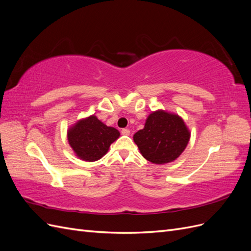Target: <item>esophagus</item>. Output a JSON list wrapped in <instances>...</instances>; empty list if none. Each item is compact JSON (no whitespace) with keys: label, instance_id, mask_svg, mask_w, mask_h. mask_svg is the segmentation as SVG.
I'll return each instance as SVG.
<instances>
[{"label":"esophagus","instance_id":"obj_1","mask_svg":"<svg viewBox=\"0 0 251 251\" xmlns=\"http://www.w3.org/2000/svg\"><path fill=\"white\" fill-rule=\"evenodd\" d=\"M130 130H128V128H123V130H121V134L123 135H126V136H128L130 135Z\"/></svg>","mask_w":251,"mask_h":251}]
</instances>
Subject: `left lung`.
Segmentation results:
<instances>
[{"label": "left lung", "mask_w": 251, "mask_h": 251, "mask_svg": "<svg viewBox=\"0 0 251 251\" xmlns=\"http://www.w3.org/2000/svg\"><path fill=\"white\" fill-rule=\"evenodd\" d=\"M191 137L177 114L158 110L151 113L142 130L134 135L141 155L155 164L172 162L182 154Z\"/></svg>", "instance_id": "obj_1"}]
</instances>
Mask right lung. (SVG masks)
<instances>
[{
	"label": "right lung",
	"instance_id": "1",
	"mask_svg": "<svg viewBox=\"0 0 251 251\" xmlns=\"http://www.w3.org/2000/svg\"><path fill=\"white\" fill-rule=\"evenodd\" d=\"M115 127L105 126L95 115L78 120L68 130V141L76 156L85 161H96L107 154L111 143L119 137Z\"/></svg>",
	"mask_w": 251,
	"mask_h": 251
}]
</instances>
